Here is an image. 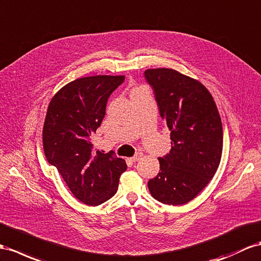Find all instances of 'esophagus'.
Instances as JSON below:
<instances>
[{"instance_id":"34e87169","label":"esophagus","mask_w":261,"mask_h":261,"mask_svg":"<svg viewBox=\"0 0 261 261\" xmlns=\"http://www.w3.org/2000/svg\"><path fill=\"white\" fill-rule=\"evenodd\" d=\"M141 158H142L141 153H137L136 155H133V156L131 158V161H132V162H137V161H139V160L141 159Z\"/></svg>"}]
</instances>
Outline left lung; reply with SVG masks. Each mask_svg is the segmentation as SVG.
<instances>
[{
    "instance_id": "obj_1",
    "label": "left lung",
    "mask_w": 261,
    "mask_h": 261,
    "mask_svg": "<svg viewBox=\"0 0 261 261\" xmlns=\"http://www.w3.org/2000/svg\"><path fill=\"white\" fill-rule=\"evenodd\" d=\"M160 116L171 131L170 153L159 158L149 179L151 195L168 205L194 198L215 175L223 152V126L215 101L197 80L174 69H146Z\"/></svg>"
}]
</instances>
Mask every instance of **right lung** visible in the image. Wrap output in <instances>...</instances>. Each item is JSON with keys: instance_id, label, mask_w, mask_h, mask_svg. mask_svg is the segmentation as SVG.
<instances>
[{"instance_id": "obj_1", "label": "right lung", "mask_w": 261, "mask_h": 261, "mask_svg": "<svg viewBox=\"0 0 261 261\" xmlns=\"http://www.w3.org/2000/svg\"><path fill=\"white\" fill-rule=\"evenodd\" d=\"M124 76L99 75L67 84L50 100L43 128L45 156L80 202L97 206L117 193L126 170L113 152H93L91 136L102 122L108 98Z\"/></svg>"}]
</instances>
